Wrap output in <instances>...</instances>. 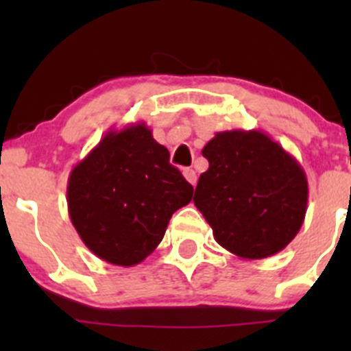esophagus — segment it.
<instances>
[{"label": "esophagus", "instance_id": "esophagus-1", "mask_svg": "<svg viewBox=\"0 0 351 351\" xmlns=\"http://www.w3.org/2000/svg\"><path fill=\"white\" fill-rule=\"evenodd\" d=\"M183 176H185V180L190 183V185L195 186V183H197V173L193 171V169L185 168V169H183Z\"/></svg>", "mask_w": 351, "mask_h": 351}]
</instances>
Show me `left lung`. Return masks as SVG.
I'll list each match as a JSON object with an SVG mask.
<instances>
[{"mask_svg":"<svg viewBox=\"0 0 351 351\" xmlns=\"http://www.w3.org/2000/svg\"><path fill=\"white\" fill-rule=\"evenodd\" d=\"M202 156L208 169L198 178L193 202L215 241L243 260L284 250L307 210L300 162L261 130L217 132Z\"/></svg>","mask_w":351,"mask_h":351,"instance_id":"1","label":"left lung"}]
</instances>
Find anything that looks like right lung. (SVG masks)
<instances>
[{
  "mask_svg": "<svg viewBox=\"0 0 351 351\" xmlns=\"http://www.w3.org/2000/svg\"><path fill=\"white\" fill-rule=\"evenodd\" d=\"M192 195L144 122L108 130L67 180V210L81 241L117 267L146 260Z\"/></svg>",
  "mask_w": 351,
  "mask_h": 351,
  "instance_id": "obj_1",
  "label": "right lung"
}]
</instances>
